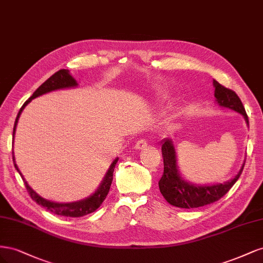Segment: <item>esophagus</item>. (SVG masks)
<instances>
[{
  "instance_id": "1",
  "label": "esophagus",
  "mask_w": 263,
  "mask_h": 263,
  "mask_svg": "<svg viewBox=\"0 0 263 263\" xmlns=\"http://www.w3.org/2000/svg\"><path fill=\"white\" fill-rule=\"evenodd\" d=\"M147 147H148V142L146 141V139H139V140L136 142V145H135V148L138 149V150H140V149H146Z\"/></svg>"
}]
</instances>
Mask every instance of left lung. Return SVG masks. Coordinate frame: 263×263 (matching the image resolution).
<instances>
[{
  "label": "left lung",
  "mask_w": 263,
  "mask_h": 263,
  "mask_svg": "<svg viewBox=\"0 0 263 263\" xmlns=\"http://www.w3.org/2000/svg\"><path fill=\"white\" fill-rule=\"evenodd\" d=\"M213 84L215 86L214 95L219 105L242 114L249 126L246 109L236 92L221 85L216 80L213 81ZM161 151L163 158V174L159 181V189H160V192L166 202L181 209H196L220 200L233 187L236 181L239 179L245 166L243 163L237 176L224 184L197 186L195 184H190L189 182L181 179L178 172L176 150H174L170 139H165L162 142Z\"/></svg>",
  "instance_id": "left-lung-1"
}]
</instances>
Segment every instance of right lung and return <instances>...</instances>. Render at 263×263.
<instances>
[{
	"label": "right lung",
	"mask_w": 263,
	"mask_h": 263,
	"mask_svg": "<svg viewBox=\"0 0 263 263\" xmlns=\"http://www.w3.org/2000/svg\"><path fill=\"white\" fill-rule=\"evenodd\" d=\"M76 85H77V81L70 76L69 71L66 69H61V70L57 71L54 74H52L48 79V80H46L41 86L38 87V89L34 92V94L31 95V97L25 103H24V105L21 107L20 112L17 114V117H16V119H15V124H14V128H13V137L15 134V129H16V125H17L22 110L31 100L39 97V95L48 93L50 91L66 89V87H71V86H76ZM117 160H118V158L115 159L114 162L110 164L104 180H103L100 187L93 195H91L90 197H87V198H85V200H82V201L63 204V203H54V202L47 201L42 196H39L35 192V191L27 184V182L22 176V173L20 172L16 163H15V159H14V155H13V162H14L15 169H16L18 171V173L21 174V177L24 181V184H25L27 192L30 195V197L33 198V201H35L39 205L44 206V208H46L47 210L53 214L60 215V216H67V217H81V216H84V215L93 213L94 211H97L100 208L101 204L104 202V200L109 192V187H110V184H112V181H113V172L115 169V165L117 163Z\"/></svg>",
	"instance_id": "right-lung-1"
}]
</instances>
